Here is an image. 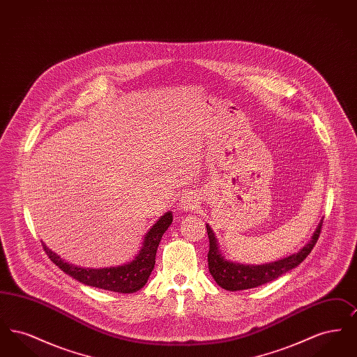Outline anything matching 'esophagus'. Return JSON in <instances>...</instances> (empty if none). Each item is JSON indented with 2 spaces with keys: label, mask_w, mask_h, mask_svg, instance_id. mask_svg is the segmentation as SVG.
<instances>
[{
  "label": "esophagus",
  "mask_w": 357,
  "mask_h": 357,
  "mask_svg": "<svg viewBox=\"0 0 357 357\" xmlns=\"http://www.w3.org/2000/svg\"><path fill=\"white\" fill-rule=\"evenodd\" d=\"M197 201H198L197 194L192 192V191H187L185 194H182L181 206H182L183 208H186V210H190V208H192L194 204H197Z\"/></svg>",
  "instance_id": "34e87169"
}]
</instances>
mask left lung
I'll use <instances>...</instances> for the list:
<instances>
[{
    "instance_id": "8db88e82",
    "label": "left lung",
    "mask_w": 357,
    "mask_h": 357,
    "mask_svg": "<svg viewBox=\"0 0 357 357\" xmlns=\"http://www.w3.org/2000/svg\"><path fill=\"white\" fill-rule=\"evenodd\" d=\"M323 221L317 226L312 239L306 243L305 246L294 255H289L287 258L274 261L271 264L264 265H243V264H236L231 261H227L222 257L218 250V243L213 230L208 225L207 227V236L210 241V249H208V271L211 273L213 278L221 288L236 291V290H245V289L257 288L259 285L268 284L273 280H277L280 275L288 273L289 271L298 266L312 249L314 248L317 239L321 233Z\"/></svg>"
}]
</instances>
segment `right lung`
I'll use <instances>...</instances> for the list:
<instances>
[{"label": "right lung", "instance_id": "obj_1", "mask_svg": "<svg viewBox=\"0 0 357 357\" xmlns=\"http://www.w3.org/2000/svg\"><path fill=\"white\" fill-rule=\"evenodd\" d=\"M171 222L172 213L167 211L146 234L139 255H136L131 262L124 264L121 266L102 269L80 268L63 261L59 255L53 253L51 249H48L44 242L41 245L44 248V252L56 266H59L63 272L67 273L70 277L85 285L118 293H134L146 285L150 274L153 272L159 242L165 231L169 229Z\"/></svg>", "mask_w": 357, "mask_h": 357}]
</instances>
